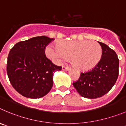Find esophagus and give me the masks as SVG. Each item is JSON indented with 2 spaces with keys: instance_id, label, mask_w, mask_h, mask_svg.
Wrapping results in <instances>:
<instances>
[{
  "instance_id": "obj_1",
  "label": "esophagus",
  "mask_w": 126,
  "mask_h": 126,
  "mask_svg": "<svg viewBox=\"0 0 126 126\" xmlns=\"http://www.w3.org/2000/svg\"><path fill=\"white\" fill-rule=\"evenodd\" d=\"M68 69H69V67L65 66V65H63V66H62V70L66 71V70H68Z\"/></svg>"
}]
</instances>
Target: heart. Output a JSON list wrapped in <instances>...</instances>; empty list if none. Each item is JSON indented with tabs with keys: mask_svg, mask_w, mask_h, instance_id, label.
Instances as JSON below:
<instances>
[{
	"mask_svg": "<svg viewBox=\"0 0 126 126\" xmlns=\"http://www.w3.org/2000/svg\"><path fill=\"white\" fill-rule=\"evenodd\" d=\"M46 55L56 64L71 59V64L80 71L86 72L94 68L100 61L102 49L94 41H60L56 45H50L45 50Z\"/></svg>",
	"mask_w": 126,
	"mask_h": 126,
	"instance_id": "obj_1",
	"label": "heart"
}]
</instances>
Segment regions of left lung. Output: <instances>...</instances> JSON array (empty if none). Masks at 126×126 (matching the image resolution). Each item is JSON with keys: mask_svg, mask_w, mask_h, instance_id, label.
<instances>
[{"mask_svg": "<svg viewBox=\"0 0 126 126\" xmlns=\"http://www.w3.org/2000/svg\"><path fill=\"white\" fill-rule=\"evenodd\" d=\"M102 48L100 61L91 71L81 73L73 86L83 97L94 99L101 97L110 91L119 76V60L116 53L109 46L98 42Z\"/></svg>", "mask_w": 126, "mask_h": 126, "instance_id": "8db88e82", "label": "left lung"}]
</instances>
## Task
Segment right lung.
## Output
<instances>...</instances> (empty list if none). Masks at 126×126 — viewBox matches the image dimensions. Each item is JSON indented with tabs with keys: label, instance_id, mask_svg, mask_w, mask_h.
Masks as SVG:
<instances>
[{
	"label": "right lung",
	"instance_id": "1",
	"mask_svg": "<svg viewBox=\"0 0 126 126\" xmlns=\"http://www.w3.org/2000/svg\"><path fill=\"white\" fill-rule=\"evenodd\" d=\"M53 40L45 36L33 37L18 42L10 50L7 73L13 88L23 96L40 98L52 89L53 73L62 69L45 55L46 47Z\"/></svg>",
	"mask_w": 126,
	"mask_h": 126
}]
</instances>
